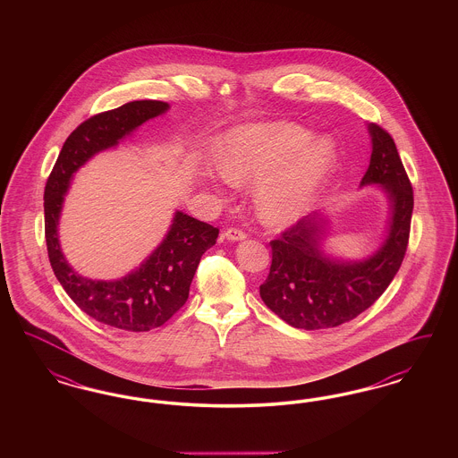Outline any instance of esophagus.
<instances>
[{
  "mask_svg": "<svg viewBox=\"0 0 458 458\" xmlns=\"http://www.w3.org/2000/svg\"><path fill=\"white\" fill-rule=\"evenodd\" d=\"M223 237L228 240V242H240V240L247 239V233L239 230V228H228V230L223 233Z\"/></svg>",
  "mask_w": 458,
  "mask_h": 458,
  "instance_id": "1",
  "label": "esophagus"
}]
</instances>
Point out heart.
I'll list each match as a JSON object with an SVG mask.
<instances>
[{
	"mask_svg": "<svg viewBox=\"0 0 458 458\" xmlns=\"http://www.w3.org/2000/svg\"><path fill=\"white\" fill-rule=\"evenodd\" d=\"M312 131L290 122L242 125L218 146L219 174L232 183L256 182L258 213L269 225L302 218L336 161L329 137L308 142Z\"/></svg>",
	"mask_w": 458,
	"mask_h": 458,
	"instance_id": "1",
	"label": "heart"
}]
</instances>
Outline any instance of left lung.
Returning a JSON list of instances; mask_svg holds the SVG:
<instances>
[{
    "label": "left lung",
    "instance_id": "1",
    "mask_svg": "<svg viewBox=\"0 0 458 458\" xmlns=\"http://www.w3.org/2000/svg\"><path fill=\"white\" fill-rule=\"evenodd\" d=\"M369 168L360 187L376 185L388 199L386 235L362 259H344L327 250L329 218L316 211L273 240L262 302L290 327L325 329L352 321L369 309L398 273L411 232L414 194L392 135L369 123Z\"/></svg>",
    "mask_w": 458,
    "mask_h": 458
}]
</instances>
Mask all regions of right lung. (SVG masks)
Masks as SVG:
<instances>
[{
    "instance_id": "obj_1",
    "label": "right lung",
    "mask_w": 458,
    "mask_h": 458,
    "mask_svg": "<svg viewBox=\"0 0 458 458\" xmlns=\"http://www.w3.org/2000/svg\"><path fill=\"white\" fill-rule=\"evenodd\" d=\"M170 109L163 101H131L99 113L68 135L44 189V228L51 267L68 297L92 319L122 331H149L165 325L187 302L202 254L219 230L174 211L170 230L153 252L118 280L79 275L60 245V218L66 192L90 157L116 148L142 123Z\"/></svg>"
}]
</instances>
